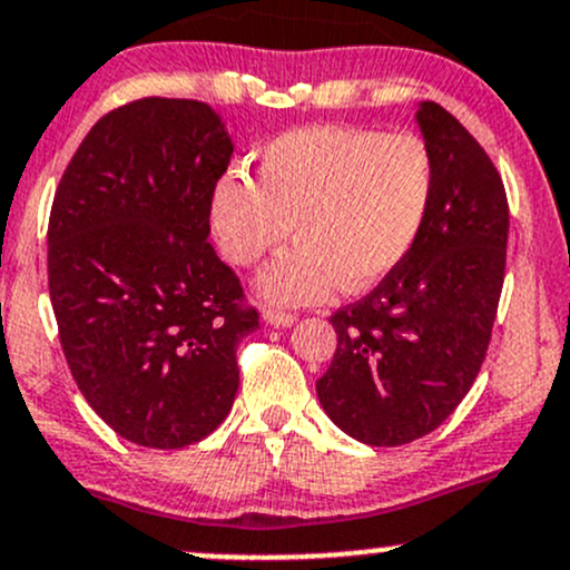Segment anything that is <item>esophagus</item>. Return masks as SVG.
Here are the masks:
<instances>
[{"instance_id": "obj_1", "label": "esophagus", "mask_w": 570, "mask_h": 570, "mask_svg": "<svg viewBox=\"0 0 570 570\" xmlns=\"http://www.w3.org/2000/svg\"><path fill=\"white\" fill-rule=\"evenodd\" d=\"M265 322L267 325H275V327H289L297 322V314H292V311H278V308H267L265 311Z\"/></svg>"}]
</instances>
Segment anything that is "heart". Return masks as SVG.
<instances>
[{
	"mask_svg": "<svg viewBox=\"0 0 570 570\" xmlns=\"http://www.w3.org/2000/svg\"><path fill=\"white\" fill-rule=\"evenodd\" d=\"M434 199V155L415 134L316 125L269 141L259 179L226 171L213 194V226L237 267L297 245L259 278L273 303H320L385 281L421 237Z\"/></svg>",
	"mask_w": 570,
	"mask_h": 570,
	"instance_id": "b5f03b06",
	"label": "heart"
}]
</instances>
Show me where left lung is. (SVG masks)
Masks as SVG:
<instances>
[{"instance_id": "left-lung-1", "label": "left lung", "mask_w": 570, "mask_h": 570, "mask_svg": "<svg viewBox=\"0 0 570 570\" xmlns=\"http://www.w3.org/2000/svg\"><path fill=\"white\" fill-rule=\"evenodd\" d=\"M434 155V199L406 259L331 322L333 363L316 380L327 417L374 448L406 445L470 393L505 281L508 196L475 136L436 104L417 111Z\"/></svg>"}]
</instances>
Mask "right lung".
<instances>
[{
  "label": "right lung",
  "instance_id": "add662e5",
  "mask_svg": "<svg viewBox=\"0 0 570 570\" xmlns=\"http://www.w3.org/2000/svg\"><path fill=\"white\" fill-rule=\"evenodd\" d=\"M229 158L207 104L141 98L95 122L53 194L59 344L89 406L136 445H194L235 404L259 311L207 243Z\"/></svg>",
  "mask_w": 570,
  "mask_h": 570
}]
</instances>
